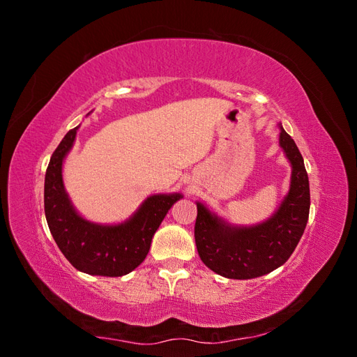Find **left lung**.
<instances>
[{
	"label": "left lung",
	"mask_w": 357,
	"mask_h": 357,
	"mask_svg": "<svg viewBox=\"0 0 357 357\" xmlns=\"http://www.w3.org/2000/svg\"><path fill=\"white\" fill-rule=\"evenodd\" d=\"M278 144L290 162L287 195L261 223L234 225L197 201L195 243L201 261L226 278L262 277L282 266L296 248L310 214V183L304 159L291 137L278 123Z\"/></svg>",
	"instance_id": "left-lung-1"
}]
</instances>
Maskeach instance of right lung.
<instances>
[{"mask_svg": "<svg viewBox=\"0 0 357 357\" xmlns=\"http://www.w3.org/2000/svg\"><path fill=\"white\" fill-rule=\"evenodd\" d=\"M75 126L53 152L45 178V213L53 240L68 262L82 273L122 277L142 264L155 232L181 193H156L121 223H95L75 210L63 186L62 167L74 146Z\"/></svg>", "mask_w": 357, "mask_h": 357, "instance_id": "add662e5", "label": "right lung"}]
</instances>
